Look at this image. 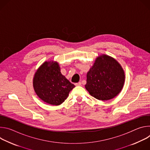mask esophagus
Instances as JSON below:
<instances>
[{
  "label": "esophagus",
  "mask_w": 150,
  "mask_h": 150,
  "mask_svg": "<svg viewBox=\"0 0 150 150\" xmlns=\"http://www.w3.org/2000/svg\"><path fill=\"white\" fill-rule=\"evenodd\" d=\"M75 85H76V86H80V85H81V82H79L76 83Z\"/></svg>",
  "instance_id": "1"
}]
</instances>
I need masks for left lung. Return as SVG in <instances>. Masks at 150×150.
I'll return each mask as SVG.
<instances>
[{
	"instance_id": "left-lung-1",
	"label": "left lung",
	"mask_w": 150,
	"mask_h": 150,
	"mask_svg": "<svg viewBox=\"0 0 150 150\" xmlns=\"http://www.w3.org/2000/svg\"><path fill=\"white\" fill-rule=\"evenodd\" d=\"M125 72L114 58L102 54L95 60L87 74L86 90L96 98L105 101L119 94L125 82Z\"/></svg>"
}]
</instances>
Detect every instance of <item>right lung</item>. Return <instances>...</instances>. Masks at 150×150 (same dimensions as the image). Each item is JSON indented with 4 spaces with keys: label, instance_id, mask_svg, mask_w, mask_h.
I'll use <instances>...</instances> for the list:
<instances>
[{
    "label": "right lung",
    "instance_id": "obj_1",
    "mask_svg": "<svg viewBox=\"0 0 150 150\" xmlns=\"http://www.w3.org/2000/svg\"><path fill=\"white\" fill-rule=\"evenodd\" d=\"M36 94L43 101L51 105L61 104L75 87L60 72L56 62H45L39 67L33 78Z\"/></svg>",
    "mask_w": 150,
    "mask_h": 150
}]
</instances>
